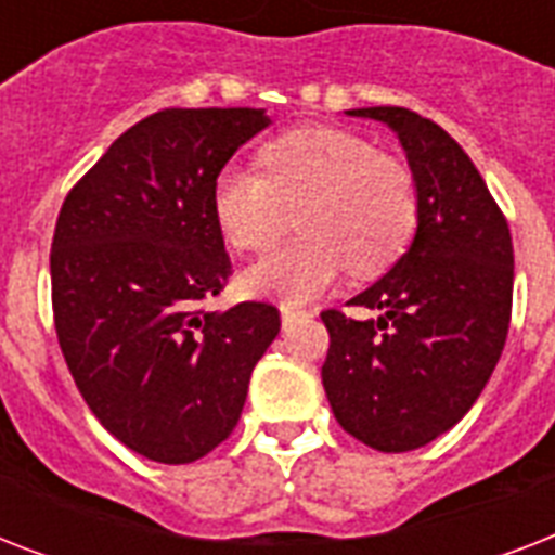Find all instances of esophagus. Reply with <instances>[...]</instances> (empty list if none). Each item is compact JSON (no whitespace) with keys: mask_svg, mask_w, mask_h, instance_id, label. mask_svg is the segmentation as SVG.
I'll list each match as a JSON object with an SVG mask.
<instances>
[{"mask_svg":"<svg viewBox=\"0 0 555 555\" xmlns=\"http://www.w3.org/2000/svg\"><path fill=\"white\" fill-rule=\"evenodd\" d=\"M299 317H305L302 308H294V305H282V322H285V328L294 320H299Z\"/></svg>","mask_w":555,"mask_h":555,"instance_id":"1","label":"esophagus"}]
</instances>
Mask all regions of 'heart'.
I'll return each instance as SVG.
<instances>
[{"instance_id":"1","label":"heart","mask_w":555,"mask_h":555,"mask_svg":"<svg viewBox=\"0 0 555 555\" xmlns=\"http://www.w3.org/2000/svg\"><path fill=\"white\" fill-rule=\"evenodd\" d=\"M259 164L261 172L230 167L216 178L212 207L227 242L242 253H268L294 216L302 238L247 270L250 294L305 302L346 264L357 279L377 276L414 242L417 178L363 134L305 126L261 146Z\"/></svg>"}]
</instances>
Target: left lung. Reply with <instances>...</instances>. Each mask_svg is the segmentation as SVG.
Segmentation results:
<instances>
[{"instance_id":"obj_1","label":"left lung","mask_w":555,"mask_h":555,"mask_svg":"<svg viewBox=\"0 0 555 555\" xmlns=\"http://www.w3.org/2000/svg\"><path fill=\"white\" fill-rule=\"evenodd\" d=\"M397 132L421 190L403 259L348 305L328 308L322 386L339 426L377 452H409L449 431L487 386L513 317L509 224L461 146L403 106L348 112Z\"/></svg>"}]
</instances>
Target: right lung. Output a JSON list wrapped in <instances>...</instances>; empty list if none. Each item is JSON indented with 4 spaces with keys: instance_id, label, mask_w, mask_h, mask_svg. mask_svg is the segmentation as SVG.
Masks as SVG:
<instances>
[{
    "instance_id": "right-lung-1",
    "label": "right lung",
    "mask_w": 555,
    "mask_h": 555,
    "mask_svg": "<svg viewBox=\"0 0 555 555\" xmlns=\"http://www.w3.org/2000/svg\"><path fill=\"white\" fill-rule=\"evenodd\" d=\"M261 108H164L68 190L51 242L65 365L103 426L158 464H192L235 429L282 320L270 302L207 311L233 276L216 178Z\"/></svg>"
}]
</instances>
